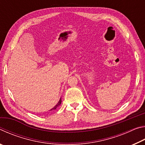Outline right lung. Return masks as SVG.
Here are the masks:
<instances>
[{
  "instance_id": "right-lung-1",
  "label": "right lung",
  "mask_w": 145,
  "mask_h": 145,
  "mask_svg": "<svg viewBox=\"0 0 145 145\" xmlns=\"http://www.w3.org/2000/svg\"><path fill=\"white\" fill-rule=\"evenodd\" d=\"M61 102H62V101H61V99H59V102H58L57 104H56V105H55V106L52 108V109H50V111H52V110H54V109H56V108H57V107L59 106V105H61Z\"/></svg>"
}]
</instances>
